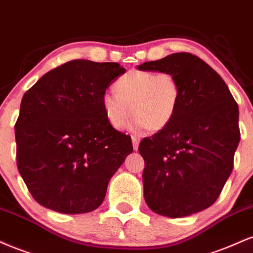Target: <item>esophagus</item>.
<instances>
[{
	"label": "esophagus",
	"mask_w": 253,
	"mask_h": 253,
	"mask_svg": "<svg viewBox=\"0 0 253 253\" xmlns=\"http://www.w3.org/2000/svg\"><path fill=\"white\" fill-rule=\"evenodd\" d=\"M131 139H132V145H133V149L137 150L138 149V144H139V136L133 133L131 135Z\"/></svg>",
	"instance_id": "1"
}]
</instances>
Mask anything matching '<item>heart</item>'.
Segmentation results:
<instances>
[{
	"instance_id": "obj_1",
	"label": "heart",
	"mask_w": 253,
	"mask_h": 253,
	"mask_svg": "<svg viewBox=\"0 0 253 253\" xmlns=\"http://www.w3.org/2000/svg\"><path fill=\"white\" fill-rule=\"evenodd\" d=\"M114 90L104 94L102 104L108 121L117 129L132 111L131 126L160 131L173 121L181 99L179 79L170 72L129 71L116 80Z\"/></svg>"
}]
</instances>
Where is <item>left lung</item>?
<instances>
[{
    "instance_id": "obj_1",
    "label": "left lung",
    "mask_w": 253,
    "mask_h": 253,
    "mask_svg": "<svg viewBox=\"0 0 253 253\" xmlns=\"http://www.w3.org/2000/svg\"><path fill=\"white\" fill-rule=\"evenodd\" d=\"M137 68L173 73L181 86L173 121L138 145L145 203L170 218L209 209L233 169L240 139L238 104L221 77L192 53H174Z\"/></svg>"
}]
</instances>
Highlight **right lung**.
<instances>
[{"mask_svg":"<svg viewBox=\"0 0 253 253\" xmlns=\"http://www.w3.org/2000/svg\"><path fill=\"white\" fill-rule=\"evenodd\" d=\"M126 68L72 60L43 74L21 100L16 163L43 207L80 214L103 203L109 181L132 153L131 137L110 124L102 99Z\"/></svg>","mask_w":253,"mask_h":253,"instance_id":"obj_1","label":"right lung"}]
</instances>
